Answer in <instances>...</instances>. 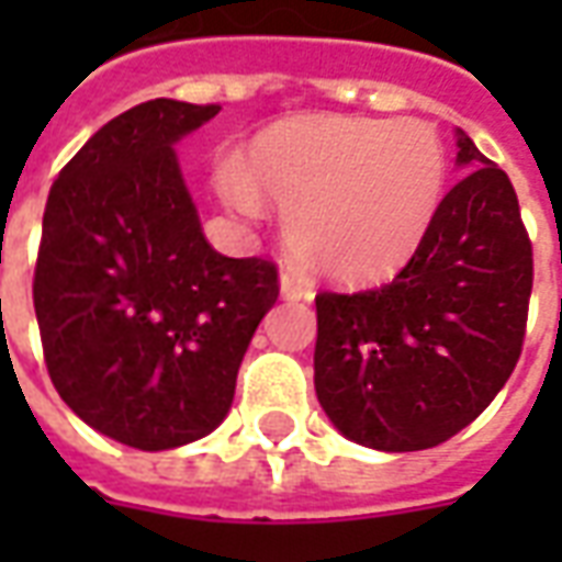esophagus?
<instances>
[{
    "instance_id": "34e87169",
    "label": "esophagus",
    "mask_w": 562,
    "mask_h": 562,
    "mask_svg": "<svg viewBox=\"0 0 562 562\" xmlns=\"http://www.w3.org/2000/svg\"><path fill=\"white\" fill-rule=\"evenodd\" d=\"M280 294L282 301H313V289H310L304 280H297L294 273H282Z\"/></svg>"
}]
</instances>
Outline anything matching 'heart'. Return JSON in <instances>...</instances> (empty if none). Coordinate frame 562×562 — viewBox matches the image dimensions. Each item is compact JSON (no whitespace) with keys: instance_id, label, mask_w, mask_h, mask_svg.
Segmentation results:
<instances>
[{"instance_id":"1","label":"heart","mask_w":562,"mask_h":562,"mask_svg":"<svg viewBox=\"0 0 562 562\" xmlns=\"http://www.w3.org/2000/svg\"><path fill=\"white\" fill-rule=\"evenodd\" d=\"M448 153L424 120L306 114L258 132L246 168H216V192L244 216H285L292 256L328 280L376 282L418 252L442 210Z\"/></svg>"}]
</instances>
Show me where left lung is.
Wrapping results in <instances>:
<instances>
[{
    "mask_svg": "<svg viewBox=\"0 0 562 562\" xmlns=\"http://www.w3.org/2000/svg\"><path fill=\"white\" fill-rule=\"evenodd\" d=\"M460 183L382 289L316 297V397L346 439L422 451L475 422L518 364L532 249L506 171L458 128Z\"/></svg>",
    "mask_w": 562,
    "mask_h": 562,
    "instance_id": "left-lung-1",
    "label": "left lung"
}]
</instances>
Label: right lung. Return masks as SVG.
I'll return each instance as SVG.
<instances>
[{"label":"right lung","mask_w":562,"mask_h":562,"mask_svg":"<svg viewBox=\"0 0 562 562\" xmlns=\"http://www.w3.org/2000/svg\"><path fill=\"white\" fill-rule=\"evenodd\" d=\"M220 104L153 99L114 116L56 177L32 301L54 389L140 451L213 434L277 304V268L204 237L173 147Z\"/></svg>","instance_id":"right-lung-1"}]
</instances>
